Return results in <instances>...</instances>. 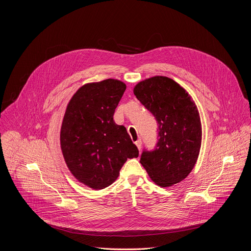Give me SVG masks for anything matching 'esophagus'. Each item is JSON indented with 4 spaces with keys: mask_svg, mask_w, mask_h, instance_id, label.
I'll return each mask as SVG.
<instances>
[{
    "mask_svg": "<svg viewBox=\"0 0 251 251\" xmlns=\"http://www.w3.org/2000/svg\"><path fill=\"white\" fill-rule=\"evenodd\" d=\"M135 144H136V146H137L138 150H139V151H141V149H142V142H141V140L136 141V142H135Z\"/></svg>",
    "mask_w": 251,
    "mask_h": 251,
    "instance_id": "obj_1",
    "label": "esophagus"
}]
</instances>
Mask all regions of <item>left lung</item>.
Segmentation results:
<instances>
[{"label": "left lung", "mask_w": 251, "mask_h": 251, "mask_svg": "<svg viewBox=\"0 0 251 251\" xmlns=\"http://www.w3.org/2000/svg\"><path fill=\"white\" fill-rule=\"evenodd\" d=\"M134 95L158 124L155 148L144 150L140 162L156 185L173 186L187 177L199 155L202 128L198 109L188 93L168 76L140 81Z\"/></svg>", "instance_id": "left-lung-1"}]
</instances>
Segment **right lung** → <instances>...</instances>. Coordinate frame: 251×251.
Here are the masks:
<instances>
[{"mask_svg":"<svg viewBox=\"0 0 251 251\" xmlns=\"http://www.w3.org/2000/svg\"><path fill=\"white\" fill-rule=\"evenodd\" d=\"M125 90L114 78L87 83L73 96L63 118L60 143L68 169L96 190L112 184L127 158L139 155L126 128L113 120Z\"/></svg>","mask_w":251,"mask_h":251,"instance_id":"1","label":"right lung"}]
</instances>
